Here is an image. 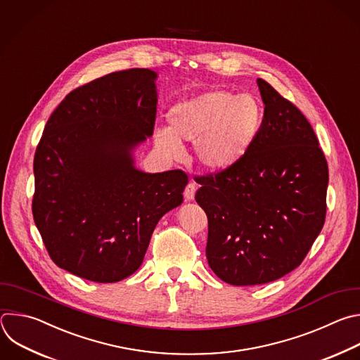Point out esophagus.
Instances as JSON below:
<instances>
[{"label": "esophagus", "mask_w": 360, "mask_h": 360, "mask_svg": "<svg viewBox=\"0 0 360 360\" xmlns=\"http://www.w3.org/2000/svg\"><path fill=\"white\" fill-rule=\"evenodd\" d=\"M195 190H197L195 183H194V181H190V183L186 186V188H184V198H186L187 201L193 200V198H194V194H195Z\"/></svg>", "instance_id": "34e87169"}]
</instances>
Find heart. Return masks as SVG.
<instances>
[{"instance_id": "b5f03b06", "label": "heart", "mask_w": 360, "mask_h": 360, "mask_svg": "<svg viewBox=\"0 0 360 360\" xmlns=\"http://www.w3.org/2000/svg\"><path fill=\"white\" fill-rule=\"evenodd\" d=\"M170 127L156 130V145L167 156L180 153L183 143H194L200 163L210 172L236 166L261 133L265 110L254 95L211 89L174 105Z\"/></svg>"}]
</instances>
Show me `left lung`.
<instances>
[{
	"mask_svg": "<svg viewBox=\"0 0 360 360\" xmlns=\"http://www.w3.org/2000/svg\"><path fill=\"white\" fill-rule=\"evenodd\" d=\"M257 82L265 120L252 148L231 169L195 177L208 265L237 286L300 266L326 217L329 172L311 123L266 81Z\"/></svg>",
	"mask_w": 360,
	"mask_h": 360,
	"instance_id": "obj_1",
	"label": "left lung"
}]
</instances>
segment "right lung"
Instances as JSON below:
<instances>
[{
	"label": "right lung",
	"mask_w": 360,
	"mask_h": 360,
	"mask_svg": "<svg viewBox=\"0 0 360 360\" xmlns=\"http://www.w3.org/2000/svg\"><path fill=\"white\" fill-rule=\"evenodd\" d=\"M155 79L153 70L133 68L74 89L35 150V226L51 259L88 281L131 275L159 220L183 202V170L133 166L131 150L153 133Z\"/></svg>",
	"instance_id": "add662e5"
}]
</instances>
